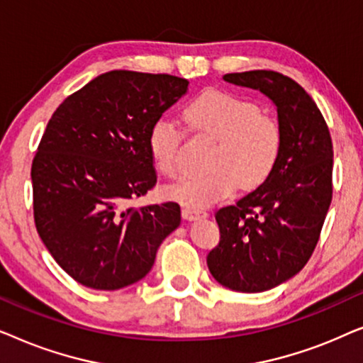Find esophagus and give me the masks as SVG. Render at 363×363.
Here are the masks:
<instances>
[{
  "mask_svg": "<svg viewBox=\"0 0 363 363\" xmlns=\"http://www.w3.org/2000/svg\"><path fill=\"white\" fill-rule=\"evenodd\" d=\"M182 215H183V218H185V220L193 221V220H198V218H205V216H208V213L203 211V210H195V208L183 206V208H182Z\"/></svg>",
  "mask_w": 363,
  "mask_h": 363,
  "instance_id": "esophagus-1",
  "label": "esophagus"
}]
</instances>
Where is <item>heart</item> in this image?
I'll use <instances>...</instances> for the list:
<instances>
[{
	"label": "heart",
	"mask_w": 363,
	"mask_h": 363,
	"mask_svg": "<svg viewBox=\"0 0 363 363\" xmlns=\"http://www.w3.org/2000/svg\"><path fill=\"white\" fill-rule=\"evenodd\" d=\"M183 117L190 130L213 138L215 147L208 155L211 170L170 186L173 200L198 210L233 195L238 186L256 190L272 175L282 152V128L256 102L210 89L188 104ZM182 138V128L170 118L160 117L152 123L147 145L162 175L172 178L180 173Z\"/></svg>",
	"instance_id": "1"
}]
</instances>
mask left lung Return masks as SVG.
Segmentation results:
<instances>
[{
	"mask_svg": "<svg viewBox=\"0 0 363 363\" xmlns=\"http://www.w3.org/2000/svg\"><path fill=\"white\" fill-rule=\"evenodd\" d=\"M223 79L276 104L282 152L266 183L216 211L220 242L206 264L225 287L262 292L297 274L315 250L332 201V138L312 97L284 74L247 71Z\"/></svg>",
	"mask_w": 363,
	"mask_h": 363,
	"instance_id": "obj_1",
	"label": "left lung"
}]
</instances>
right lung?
I'll return each mask as SVG.
<instances>
[{
    "label": "right lung",
    "instance_id": "add662e5",
    "mask_svg": "<svg viewBox=\"0 0 363 363\" xmlns=\"http://www.w3.org/2000/svg\"><path fill=\"white\" fill-rule=\"evenodd\" d=\"M188 89L170 74L111 71L52 113L31 167L34 225L79 284L116 291L140 281L180 206L127 203L157 183L147 145L152 123Z\"/></svg>",
    "mask_w": 363,
    "mask_h": 363
}]
</instances>
